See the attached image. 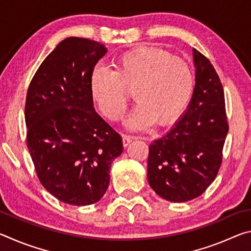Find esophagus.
Returning a JSON list of instances; mask_svg holds the SVG:
<instances>
[{
    "label": "esophagus",
    "mask_w": 251,
    "mask_h": 251,
    "mask_svg": "<svg viewBox=\"0 0 251 251\" xmlns=\"http://www.w3.org/2000/svg\"><path fill=\"white\" fill-rule=\"evenodd\" d=\"M123 145H124V147H127L129 145V144L131 143V141H133L134 137L133 136H129V135H123Z\"/></svg>",
    "instance_id": "34e87169"
}]
</instances>
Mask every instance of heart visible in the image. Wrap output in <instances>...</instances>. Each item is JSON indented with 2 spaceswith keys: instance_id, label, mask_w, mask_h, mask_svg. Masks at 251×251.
I'll list each match as a JSON object with an SVG mask.
<instances>
[{
  "instance_id": "1",
  "label": "heart",
  "mask_w": 251,
  "mask_h": 251,
  "mask_svg": "<svg viewBox=\"0 0 251 251\" xmlns=\"http://www.w3.org/2000/svg\"><path fill=\"white\" fill-rule=\"evenodd\" d=\"M195 87L190 66L160 49L138 48L126 52L114 63V71L97 67L91 77V94L101 114L110 121L124 115L134 90L138 103L125 126L145 129L157 122L173 124L184 113Z\"/></svg>"
}]
</instances>
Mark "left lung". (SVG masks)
Instances as JSON below:
<instances>
[{
    "label": "left lung",
    "instance_id": "obj_1",
    "mask_svg": "<svg viewBox=\"0 0 251 251\" xmlns=\"http://www.w3.org/2000/svg\"><path fill=\"white\" fill-rule=\"evenodd\" d=\"M195 87L171 130L150 145L147 178L159 197L185 202L217 176L228 133L223 85L209 59L193 49Z\"/></svg>",
    "mask_w": 251,
    "mask_h": 251
}]
</instances>
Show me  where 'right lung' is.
<instances>
[{
    "label": "right lung",
    "instance_id": "add662e5",
    "mask_svg": "<svg viewBox=\"0 0 251 251\" xmlns=\"http://www.w3.org/2000/svg\"><path fill=\"white\" fill-rule=\"evenodd\" d=\"M106 53L99 42L67 37L44 59L27 91L26 141L37 176L69 205L99 201L113 160L123 152L122 137L95 112L91 94L93 70Z\"/></svg>",
    "mask_w": 251,
    "mask_h": 251
}]
</instances>
